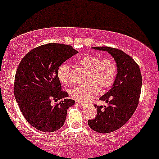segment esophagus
I'll use <instances>...</instances> for the list:
<instances>
[{
	"label": "esophagus",
	"instance_id": "esophagus-1",
	"mask_svg": "<svg viewBox=\"0 0 159 159\" xmlns=\"http://www.w3.org/2000/svg\"><path fill=\"white\" fill-rule=\"evenodd\" d=\"M77 103H78L79 105H81V106H84V105H86L87 102H83V101L78 100V101H77Z\"/></svg>",
	"mask_w": 159,
	"mask_h": 159
}]
</instances>
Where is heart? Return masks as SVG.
I'll return each instance as SVG.
<instances>
[{"label":"heart","instance_id":"b5f03b06","mask_svg":"<svg viewBox=\"0 0 159 159\" xmlns=\"http://www.w3.org/2000/svg\"><path fill=\"white\" fill-rule=\"evenodd\" d=\"M78 65L89 71L87 78L88 84H81L71 90L74 99L87 101L95 97L99 90L109 89L114 83L117 75V66L111 59H102L97 55L90 54L78 61ZM57 76L64 85L73 84L72 71L70 66L62 63L57 70Z\"/></svg>","mask_w":159,"mask_h":159}]
</instances>
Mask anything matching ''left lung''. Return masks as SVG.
<instances>
[{
    "instance_id": "8db88e82",
    "label": "left lung",
    "mask_w": 159,
    "mask_h": 159,
    "mask_svg": "<svg viewBox=\"0 0 159 159\" xmlns=\"http://www.w3.org/2000/svg\"><path fill=\"white\" fill-rule=\"evenodd\" d=\"M97 50L107 51L114 58L117 75L112 87L99 98L108 105H95L97 113L88 125L98 133L107 134L121 128L133 116L140 97L142 75L137 62L121 50L109 47H94Z\"/></svg>"
}]
</instances>
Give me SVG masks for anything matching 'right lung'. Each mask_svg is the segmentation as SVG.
Wrapping results in <instances>:
<instances>
[{"label":"right lung","instance_id":"obj_1","mask_svg":"<svg viewBox=\"0 0 159 159\" xmlns=\"http://www.w3.org/2000/svg\"><path fill=\"white\" fill-rule=\"evenodd\" d=\"M78 52L69 45L50 43L29 51L21 60L14 81V95L21 112L34 128L57 131L63 126L67 109L75 100L62 91L57 70ZM52 100L60 102L52 105Z\"/></svg>","mask_w":159,"mask_h":159}]
</instances>
